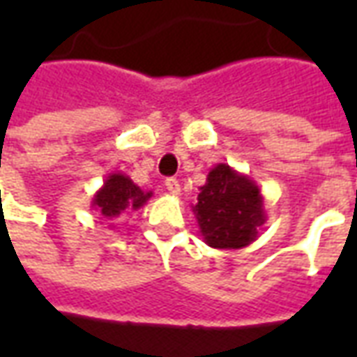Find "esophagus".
<instances>
[{
    "mask_svg": "<svg viewBox=\"0 0 357 357\" xmlns=\"http://www.w3.org/2000/svg\"><path fill=\"white\" fill-rule=\"evenodd\" d=\"M166 189H168L172 195H179V191H181V187H179V181H178V179H174V178L166 179Z\"/></svg>",
    "mask_w": 357,
    "mask_h": 357,
    "instance_id": "esophagus-1",
    "label": "esophagus"
}]
</instances>
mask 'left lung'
I'll return each instance as SVG.
<instances>
[{
	"label": "left lung",
	"instance_id": "obj_1",
	"mask_svg": "<svg viewBox=\"0 0 357 357\" xmlns=\"http://www.w3.org/2000/svg\"><path fill=\"white\" fill-rule=\"evenodd\" d=\"M202 241L212 248L237 250L256 241L266 224L260 187L229 164H216L193 204Z\"/></svg>",
	"mask_w": 357,
	"mask_h": 357
}]
</instances>
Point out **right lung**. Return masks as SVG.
<instances>
[{
    "mask_svg": "<svg viewBox=\"0 0 357 357\" xmlns=\"http://www.w3.org/2000/svg\"><path fill=\"white\" fill-rule=\"evenodd\" d=\"M153 197V191H143L122 172H112L102 181V187L93 195L91 208L101 218L114 220L128 210H139Z\"/></svg>",
    "mask_w": 357,
    "mask_h": 357,
    "instance_id": "add662e5",
    "label": "right lung"
}]
</instances>
